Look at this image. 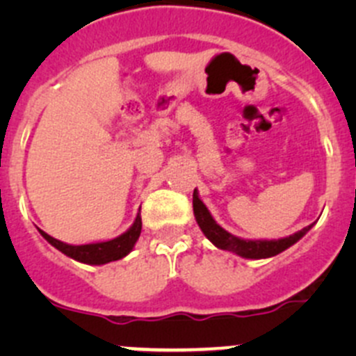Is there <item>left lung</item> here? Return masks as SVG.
Wrapping results in <instances>:
<instances>
[{
  "mask_svg": "<svg viewBox=\"0 0 356 356\" xmlns=\"http://www.w3.org/2000/svg\"><path fill=\"white\" fill-rule=\"evenodd\" d=\"M193 210H195L196 222H198L200 229L203 231V234L213 243L215 246L220 248V250L231 251V253L239 254L243 258H251V260H258V258H270L275 254L282 253L284 250H288L289 246H293L294 243L300 241L305 234L312 229V225L301 229V231L294 232V234L288 236V238L282 239H243L238 236L231 234V232L225 231L224 227L215 222V218L211 217V213L208 211V208L204 207L203 201L200 200L198 191L195 189L193 193Z\"/></svg>",
  "mask_w": 356,
  "mask_h": 356,
  "instance_id": "obj_1",
  "label": "left lung"
}]
</instances>
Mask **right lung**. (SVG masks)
Listing matches in <instances>:
<instances>
[{"mask_svg": "<svg viewBox=\"0 0 356 356\" xmlns=\"http://www.w3.org/2000/svg\"><path fill=\"white\" fill-rule=\"evenodd\" d=\"M141 227H143L141 215L138 213L134 224H132L124 234L118 236V238L110 239V241L89 243V245H77V246L58 241V239L51 238V236L46 234V232L41 231V229H39V232H41V236L49 243V245L55 246L56 250H60L63 254H67V257L88 265H103V264H110V261L120 260V258L127 257V254L132 251V248H134L136 241L139 239Z\"/></svg>", "mask_w": 356, "mask_h": 356, "instance_id": "1", "label": "right lung"}]
</instances>
